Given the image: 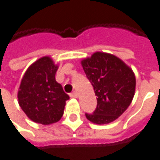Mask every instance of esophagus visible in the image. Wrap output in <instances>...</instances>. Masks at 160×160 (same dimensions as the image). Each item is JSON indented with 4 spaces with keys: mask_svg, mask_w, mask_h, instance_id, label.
I'll return each mask as SVG.
<instances>
[{
    "mask_svg": "<svg viewBox=\"0 0 160 160\" xmlns=\"http://www.w3.org/2000/svg\"><path fill=\"white\" fill-rule=\"evenodd\" d=\"M70 97L71 98H77L78 97V94L76 93V92H72L70 94Z\"/></svg>",
    "mask_w": 160,
    "mask_h": 160,
    "instance_id": "34e87169",
    "label": "esophagus"
}]
</instances>
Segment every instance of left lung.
I'll return each mask as SVG.
<instances>
[{
	"label": "left lung",
	"mask_w": 160,
	"mask_h": 160,
	"mask_svg": "<svg viewBox=\"0 0 160 160\" xmlns=\"http://www.w3.org/2000/svg\"><path fill=\"white\" fill-rule=\"evenodd\" d=\"M86 75L97 96L93 114H86L89 121L107 124L122 115L133 100L136 77L132 69L117 56L96 52L81 60Z\"/></svg>",
	"instance_id": "8db88e82"
}]
</instances>
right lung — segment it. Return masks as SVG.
<instances>
[{
    "label": "right lung",
    "mask_w": 160,
    "mask_h": 160,
    "mask_svg": "<svg viewBox=\"0 0 160 160\" xmlns=\"http://www.w3.org/2000/svg\"><path fill=\"white\" fill-rule=\"evenodd\" d=\"M58 68L52 58L42 57L28 67L21 80L18 103L31 121L48 125L61 119L69 96L56 81Z\"/></svg>",
    "instance_id": "obj_1"
}]
</instances>
